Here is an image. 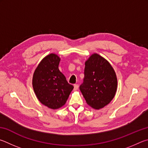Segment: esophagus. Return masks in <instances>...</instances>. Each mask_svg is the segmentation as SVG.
I'll use <instances>...</instances> for the list:
<instances>
[{
  "label": "esophagus",
  "mask_w": 148,
  "mask_h": 148,
  "mask_svg": "<svg viewBox=\"0 0 148 148\" xmlns=\"http://www.w3.org/2000/svg\"><path fill=\"white\" fill-rule=\"evenodd\" d=\"M78 88H79V85L77 84H74V90H78Z\"/></svg>",
  "instance_id": "esophagus-1"
}]
</instances>
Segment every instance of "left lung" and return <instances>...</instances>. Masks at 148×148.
I'll list each match as a JSON object with an SVG mask.
<instances>
[{
    "label": "left lung",
    "mask_w": 148,
    "mask_h": 148,
    "mask_svg": "<svg viewBox=\"0 0 148 148\" xmlns=\"http://www.w3.org/2000/svg\"><path fill=\"white\" fill-rule=\"evenodd\" d=\"M83 82L79 89L86 103L100 109L114 98L117 89V78L108 62L94 54L85 62Z\"/></svg>",
    "instance_id": "1"
}]
</instances>
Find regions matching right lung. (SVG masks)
I'll return each instance as SVG.
<instances>
[{"instance_id": "1", "label": "right lung", "mask_w": 148, "mask_h": 148, "mask_svg": "<svg viewBox=\"0 0 148 148\" xmlns=\"http://www.w3.org/2000/svg\"><path fill=\"white\" fill-rule=\"evenodd\" d=\"M59 63L60 58L56 54H49L39 64L33 75L36 96L43 105L52 109L62 107L73 89L59 70Z\"/></svg>"}]
</instances>
